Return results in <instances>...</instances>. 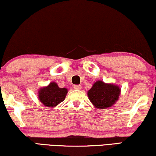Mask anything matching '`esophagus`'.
<instances>
[{"mask_svg": "<svg viewBox=\"0 0 156 156\" xmlns=\"http://www.w3.org/2000/svg\"><path fill=\"white\" fill-rule=\"evenodd\" d=\"M82 88V86L81 85H74V89H76V90H80Z\"/></svg>", "mask_w": 156, "mask_h": 156, "instance_id": "obj_1", "label": "esophagus"}]
</instances>
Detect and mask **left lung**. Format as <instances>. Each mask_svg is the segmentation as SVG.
<instances>
[{
	"label": "left lung",
	"mask_w": 156,
	"mask_h": 156,
	"mask_svg": "<svg viewBox=\"0 0 156 156\" xmlns=\"http://www.w3.org/2000/svg\"><path fill=\"white\" fill-rule=\"evenodd\" d=\"M120 88L113 83H106L97 81L88 91V97L95 108L103 110L111 107L118 100Z\"/></svg>",
	"instance_id": "obj_1"
}]
</instances>
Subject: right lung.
Returning a JSON list of instances; mask_svg holds the SVG:
<instances>
[{"mask_svg": "<svg viewBox=\"0 0 156 156\" xmlns=\"http://www.w3.org/2000/svg\"><path fill=\"white\" fill-rule=\"evenodd\" d=\"M68 92L66 88H60L55 82H51L47 87L39 90V99L46 107H55L65 100Z\"/></svg>", "mask_w": 156, "mask_h": 156, "instance_id": "obj_1", "label": "right lung"}]
</instances>
